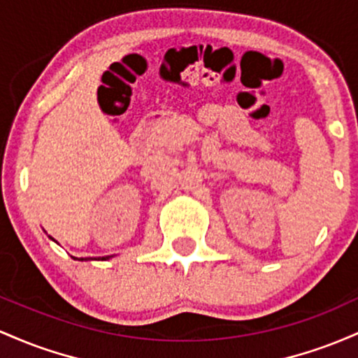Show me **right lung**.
<instances>
[{"label":"right lung","instance_id":"add662e5","mask_svg":"<svg viewBox=\"0 0 358 358\" xmlns=\"http://www.w3.org/2000/svg\"><path fill=\"white\" fill-rule=\"evenodd\" d=\"M106 259H110V257H103L101 260H106ZM79 260H86V259H79Z\"/></svg>","mask_w":358,"mask_h":358}]
</instances>
